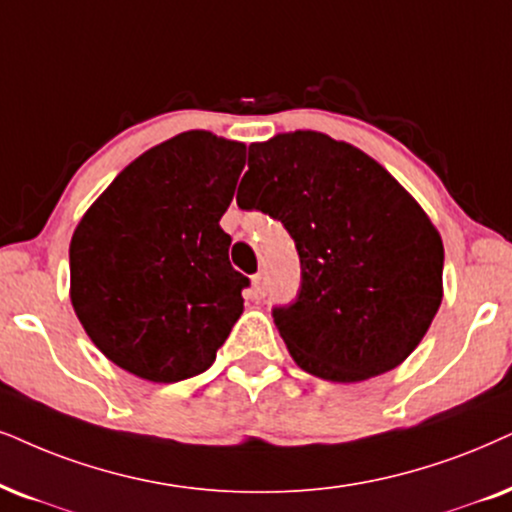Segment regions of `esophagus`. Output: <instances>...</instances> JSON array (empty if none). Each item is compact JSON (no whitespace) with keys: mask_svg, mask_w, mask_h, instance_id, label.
Wrapping results in <instances>:
<instances>
[{"mask_svg":"<svg viewBox=\"0 0 512 512\" xmlns=\"http://www.w3.org/2000/svg\"><path fill=\"white\" fill-rule=\"evenodd\" d=\"M252 286H255L257 295H264V290H267V274H264V271L255 274V278H252Z\"/></svg>","mask_w":512,"mask_h":512,"instance_id":"34e87169","label":"esophagus"}]
</instances>
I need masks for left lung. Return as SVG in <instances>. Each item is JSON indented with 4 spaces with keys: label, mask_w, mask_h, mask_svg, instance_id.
Here are the masks:
<instances>
[{
    "label": "left lung",
    "mask_w": 512,
    "mask_h": 512,
    "mask_svg": "<svg viewBox=\"0 0 512 512\" xmlns=\"http://www.w3.org/2000/svg\"><path fill=\"white\" fill-rule=\"evenodd\" d=\"M248 167L257 191L238 186V205L278 219L300 255L297 297L271 312L295 364L331 383L397 368L442 304L430 217L383 165L321 132L252 144Z\"/></svg>",
    "instance_id": "obj_1"
}]
</instances>
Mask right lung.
Listing matches in <instances>:
<instances>
[{
  "instance_id": "add662e5",
  "label": "right lung",
  "mask_w": 512,
  "mask_h": 512,
  "mask_svg": "<svg viewBox=\"0 0 512 512\" xmlns=\"http://www.w3.org/2000/svg\"><path fill=\"white\" fill-rule=\"evenodd\" d=\"M243 167L241 141L191 129L139 155L84 212L70 302L113 364L151 383L212 366L250 286L219 226Z\"/></svg>"
}]
</instances>
